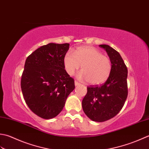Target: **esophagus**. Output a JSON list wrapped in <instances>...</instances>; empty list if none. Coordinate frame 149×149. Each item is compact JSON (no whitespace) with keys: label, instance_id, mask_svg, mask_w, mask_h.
Returning <instances> with one entry per match:
<instances>
[{"label":"esophagus","instance_id":"obj_1","mask_svg":"<svg viewBox=\"0 0 149 149\" xmlns=\"http://www.w3.org/2000/svg\"><path fill=\"white\" fill-rule=\"evenodd\" d=\"M80 84L78 82V81H77V80H75L74 81V85H75V86H79V85H80Z\"/></svg>","mask_w":149,"mask_h":149}]
</instances>
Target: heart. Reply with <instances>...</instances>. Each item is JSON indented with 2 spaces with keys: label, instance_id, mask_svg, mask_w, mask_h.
Returning <instances> with one entry per match:
<instances>
[{
  "label": "heart",
  "instance_id": "b5f03b06",
  "mask_svg": "<svg viewBox=\"0 0 149 149\" xmlns=\"http://www.w3.org/2000/svg\"><path fill=\"white\" fill-rule=\"evenodd\" d=\"M63 64L69 75L74 74L81 66L82 71L78 74V77L87 80L92 85L104 83L112 71L110 58L91 46H80L74 53L71 51L67 52L63 58Z\"/></svg>",
  "mask_w": 149,
  "mask_h": 149
}]
</instances>
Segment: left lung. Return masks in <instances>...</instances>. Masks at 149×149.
<instances>
[{
	"label": "left lung",
	"mask_w": 149,
	"mask_h": 149,
	"mask_svg": "<svg viewBox=\"0 0 149 149\" xmlns=\"http://www.w3.org/2000/svg\"><path fill=\"white\" fill-rule=\"evenodd\" d=\"M99 47L107 52L112 63V71L103 85L87 87V93L82 100V108L91 120L103 122L114 117L123 107L128 95V71L117 51L105 44Z\"/></svg>",
	"instance_id": "8db88e82"
}]
</instances>
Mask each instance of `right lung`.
<instances>
[{
    "mask_svg": "<svg viewBox=\"0 0 149 149\" xmlns=\"http://www.w3.org/2000/svg\"><path fill=\"white\" fill-rule=\"evenodd\" d=\"M69 44L49 43L27 58L21 78L24 100L44 119L56 117L74 89V80L65 70L63 58Z\"/></svg>",
    "mask_w": 149,
    "mask_h": 149,
    "instance_id": "right-lung-1",
    "label": "right lung"
}]
</instances>
